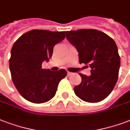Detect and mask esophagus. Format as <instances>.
Returning a JSON list of instances; mask_svg holds the SVG:
<instances>
[{"label":"esophagus","mask_w":130,"mask_h":130,"mask_svg":"<svg viewBox=\"0 0 130 130\" xmlns=\"http://www.w3.org/2000/svg\"><path fill=\"white\" fill-rule=\"evenodd\" d=\"M72 75V73H71V72H69V71H67V75L69 76V75Z\"/></svg>","instance_id":"34e87169"}]
</instances>
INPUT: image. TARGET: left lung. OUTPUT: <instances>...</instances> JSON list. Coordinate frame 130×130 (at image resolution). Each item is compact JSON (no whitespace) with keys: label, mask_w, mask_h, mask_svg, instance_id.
Masks as SVG:
<instances>
[{"label":"left lung","mask_w":130,"mask_h":130,"mask_svg":"<svg viewBox=\"0 0 130 130\" xmlns=\"http://www.w3.org/2000/svg\"><path fill=\"white\" fill-rule=\"evenodd\" d=\"M66 38L79 53V63L91 68L89 76L79 73L82 82L73 88L75 95L88 103L106 99L117 83L120 67L115 41L104 32L93 29L66 31Z\"/></svg>","instance_id":"8db88e82"}]
</instances>
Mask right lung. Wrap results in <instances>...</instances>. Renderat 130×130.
Segmentation results:
<instances>
[{"mask_svg": "<svg viewBox=\"0 0 130 130\" xmlns=\"http://www.w3.org/2000/svg\"><path fill=\"white\" fill-rule=\"evenodd\" d=\"M65 38V31L33 29L15 41L11 51L9 68L19 93L33 103H44L55 96L61 79L67 75L64 69L53 71L42 68L48 61L55 44Z\"/></svg>", "mask_w": 130, "mask_h": 130, "instance_id": "right-lung-1", "label": "right lung"}]
</instances>
